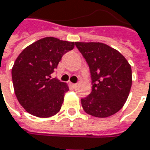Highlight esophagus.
Instances as JSON below:
<instances>
[{
    "label": "esophagus",
    "mask_w": 150,
    "mask_h": 150,
    "mask_svg": "<svg viewBox=\"0 0 150 150\" xmlns=\"http://www.w3.org/2000/svg\"><path fill=\"white\" fill-rule=\"evenodd\" d=\"M72 87H73L74 88H75L77 87V83H72Z\"/></svg>",
    "instance_id": "1"
}]
</instances>
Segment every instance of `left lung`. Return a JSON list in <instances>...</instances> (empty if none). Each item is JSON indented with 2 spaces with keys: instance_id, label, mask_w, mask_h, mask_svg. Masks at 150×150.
I'll return each instance as SVG.
<instances>
[{
  "instance_id": "obj_1",
  "label": "left lung",
  "mask_w": 150,
  "mask_h": 150,
  "mask_svg": "<svg viewBox=\"0 0 150 150\" xmlns=\"http://www.w3.org/2000/svg\"><path fill=\"white\" fill-rule=\"evenodd\" d=\"M88 64L92 91L81 100L84 111L105 118L126 103L132 85L131 66L116 49L102 42H75Z\"/></svg>"
}]
</instances>
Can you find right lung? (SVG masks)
<instances>
[{"label": "right lung", "mask_w": 150, "mask_h": 150, "mask_svg": "<svg viewBox=\"0 0 150 150\" xmlns=\"http://www.w3.org/2000/svg\"><path fill=\"white\" fill-rule=\"evenodd\" d=\"M75 42L45 37L28 46L16 58L12 68L15 96L24 109L37 117L56 115L69 86L51 78L62 57L72 50Z\"/></svg>", "instance_id": "right-lung-1"}]
</instances>
